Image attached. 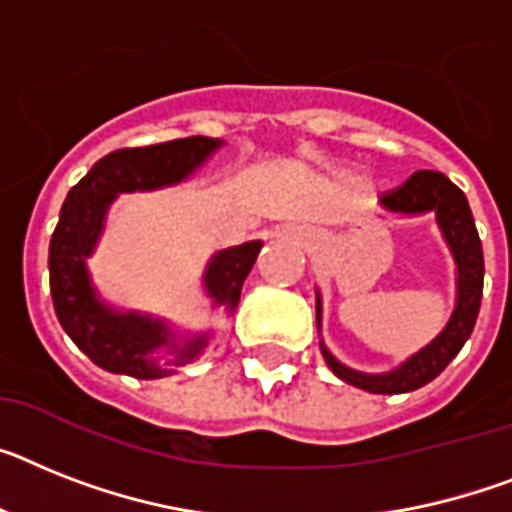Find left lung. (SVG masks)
<instances>
[{
  "label": "left lung",
  "instance_id": "obj_1",
  "mask_svg": "<svg viewBox=\"0 0 512 512\" xmlns=\"http://www.w3.org/2000/svg\"><path fill=\"white\" fill-rule=\"evenodd\" d=\"M382 205L393 213H427L435 210L437 221L442 226V234L453 249L455 263H458V304L435 341L424 346L419 354H414L406 364L388 372V375H364L354 369L343 367L336 362L325 346H320L322 356L333 375L343 382L356 385V388L369 390V393L395 395L409 393V390L422 388L435 380L442 369L455 359V354L463 349L471 330L479 317V304H482L484 289V255L482 239L476 231L474 216L468 208V200L448 176L440 171H416L401 187L382 192ZM317 322H320V299H317Z\"/></svg>",
  "mask_w": 512,
  "mask_h": 512
}]
</instances>
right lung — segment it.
I'll use <instances>...</instances> for the list:
<instances>
[{"instance_id": "1", "label": "right lung", "mask_w": 512, "mask_h": 512, "mask_svg": "<svg viewBox=\"0 0 512 512\" xmlns=\"http://www.w3.org/2000/svg\"><path fill=\"white\" fill-rule=\"evenodd\" d=\"M221 140L210 137H179L169 143L145 145V148H119L93 163V169L70 190L59 213V223L49 244V283L54 312L64 333L75 346L106 372L130 375L137 380L163 377L148 354L158 346L176 351L174 364H187L203 349L205 338L176 346L161 322L137 315H117L103 307L93 296L85 257L101 234L103 213L117 192L150 190L161 184H174L205 161ZM260 242H247L223 249L213 257L205 286L218 304H239L242 286L260 255Z\"/></svg>"}]
</instances>
